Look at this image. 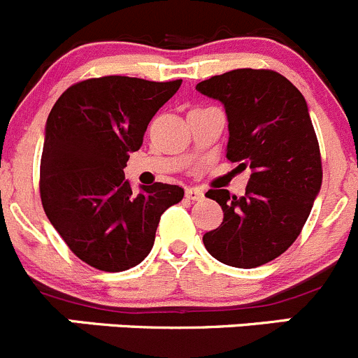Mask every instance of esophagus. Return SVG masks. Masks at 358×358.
I'll return each mask as SVG.
<instances>
[{"label": "esophagus", "mask_w": 358, "mask_h": 358, "mask_svg": "<svg viewBox=\"0 0 358 358\" xmlns=\"http://www.w3.org/2000/svg\"><path fill=\"white\" fill-rule=\"evenodd\" d=\"M186 196L189 198V200H200V198H203V191H201L200 187H187Z\"/></svg>", "instance_id": "esophagus-1"}]
</instances>
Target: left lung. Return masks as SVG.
<instances>
[{"label": "left lung", "mask_w": 358, "mask_h": 358, "mask_svg": "<svg viewBox=\"0 0 358 358\" xmlns=\"http://www.w3.org/2000/svg\"><path fill=\"white\" fill-rule=\"evenodd\" d=\"M196 90L224 106L226 158L250 169L243 196L208 189L224 212L203 235L212 257L256 268L284 254L298 238L322 186L320 148L303 94L270 69H235L200 81Z\"/></svg>", "instance_id": "8db88e82"}]
</instances>
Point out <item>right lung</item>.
<instances>
[{
    "mask_svg": "<svg viewBox=\"0 0 358 358\" xmlns=\"http://www.w3.org/2000/svg\"><path fill=\"white\" fill-rule=\"evenodd\" d=\"M182 80L102 76L57 99L45 127L40 194L45 214L71 250L102 271H125L151 252L158 222L184 196L176 184L132 193L130 153Z\"/></svg>",
    "mask_w": 358,
    "mask_h": 358,
    "instance_id": "add662e5",
    "label": "right lung"
}]
</instances>
